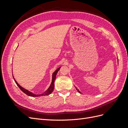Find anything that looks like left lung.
I'll use <instances>...</instances> for the list:
<instances>
[{"label":"left lung","mask_w":128,"mask_h":128,"mask_svg":"<svg viewBox=\"0 0 128 128\" xmlns=\"http://www.w3.org/2000/svg\"><path fill=\"white\" fill-rule=\"evenodd\" d=\"M75 88H76V87H75ZM76 90H77V91H78V92H79V93H80H80H81V92H80V91H79V90H78V89H77V88H76Z\"/></svg>","instance_id":"obj_1"}]
</instances>
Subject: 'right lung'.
<instances>
[{
	"label": "right lung",
	"instance_id": "add662e5",
	"mask_svg": "<svg viewBox=\"0 0 128 128\" xmlns=\"http://www.w3.org/2000/svg\"><path fill=\"white\" fill-rule=\"evenodd\" d=\"M61 67L58 68L52 74V82H51V85H50V87L48 88V90L45 91L44 92L42 93V94H33L32 92H30L29 91H28V90H26V89H25L24 88H22L21 86H20V85H19L18 82H16V80H15L14 77H13V78H14V80L15 81V83L16 84L17 86H18V88H20L21 89V90L23 92H24L25 94H26V95H28L29 96H33V97H38V96H48V95H49L51 94V93L53 92V90H54V81L56 80V75L57 74V72H58V71H59L60 70Z\"/></svg>",
	"mask_w": 128,
	"mask_h": 128
}]
</instances>
